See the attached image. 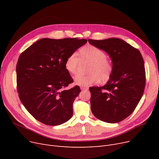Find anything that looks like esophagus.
<instances>
[{"label":"esophagus","instance_id":"obj_1","mask_svg":"<svg viewBox=\"0 0 159 159\" xmlns=\"http://www.w3.org/2000/svg\"><path fill=\"white\" fill-rule=\"evenodd\" d=\"M80 89H81L82 90H88V88L86 87V86H80Z\"/></svg>","mask_w":159,"mask_h":159}]
</instances>
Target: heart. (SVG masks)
Returning <instances> with one entry per match:
<instances>
[{"label": "heart", "instance_id": "heart-1", "mask_svg": "<svg viewBox=\"0 0 159 159\" xmlns=\"http://www.w3.org/2000/svg\"><path fill=\"white\" fill-rule=\"evenodd\" d=\"M81 60L91 62L87 75H78L74 78L75 84L80 86L96 84L101 81L106 82L111 76L113 66L107 60L106 53L100 48L93 46L86 45L80 49L79 52ZM80 62V58L77 53H71L65 61V68L71 74H76Z\"/></svg>", "mask_w": 159, "mask_h": 159}]
</instances>
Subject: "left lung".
I'll return each mask as SVG.
<instances>
[{"mask_svg":"<svg viewBox=\"0 0 159 159\" xmlns=\"http://www.w3.org/2000/svg\"><path fill=\"white\" fill-rule=\"evenodd\" d=\"M88 42L108 53L113 66L106 85L89 88L91 111L102 121L120 122L135 110L144 93L146 71L143 56L137 49L117 38Z\"/></svg>","mask_w":159,"mask_h":159,"instance_id":"1","label":"left lung"}]
</instances>
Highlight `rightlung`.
<instances>
[{
  "label": "right lung",
  "mask_w": 159,
  "mask_h": 159,
  "mask_svg": "<svg viewBox=\"0 0 159 159\" xmlns=\"http://www.w3.org/2000/svg\"><path fill=\"white\" fill-rule=\"evenodd\" d=\"M86 43V39L78 38H44L19 56L16 67L19 97L39 122L57 126L72 117L73 103L80 89L75 86L64 89L73 81L65 68V61Z\"/></svg>",
  "instance_id": "obj_1"
}]
</instances>
